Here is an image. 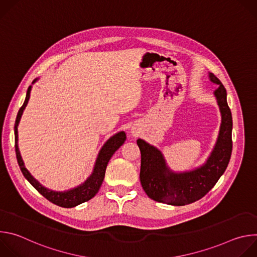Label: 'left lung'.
Wrapping results in <instances>:
<instances>
[{
  "label": "left lung",
  "mask_w": 257,
  "mask_h": 257,
  "mask_svg": "<svg viewBox=\"0 0 257 257\" xmlns=\"http://www.w3.org/2000/svg\"><path fill=\"white\" fill-rule=\"evenodd\" d=\"M209 80L218 85L213 94L222 115V124L214 148L205 164L192 171L175 173L167 166L160 150L137 139L141 154L140 182L148 196L158 202L186 205L202 198L226 171L232 155V114L227 102V91L212 73Z\"/></svg>",
  "instance_id": "8db88e82"
}]
</instances>
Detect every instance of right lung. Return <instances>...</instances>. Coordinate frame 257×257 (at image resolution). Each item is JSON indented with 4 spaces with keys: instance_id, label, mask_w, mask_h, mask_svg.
Returning <instances> with one entry per match:
<instances>
[{
    "instance_id": "1",
    "label": "right lung",
    "mask_w": 257,
    "mask_h": 257,
    "mask_svg": "<svg viewBox=\"0 0 257 257\" xmlns=\"http://www.w3.org/2000/svg\"><path fill=\"white\" fill-rule=\"evenodd\" d=\"M38 79H35L32 83H34ZM30 90H31V86L28 87L27 92H26V97L25 100L22 104V106L20 107V109L18 111L17 117H16V121H15V126H14V132H15V152H16V158H17V162L18 165L20 167V170L23 174V176L27 179V181L30 183V184L38 190L44 197H46L48 200H50L51 202L62 206V207H74L78 204H81L85 201H88L89 199H91L99 190L101 183L103 181L104 178V174H105V169L107 166L108 161L111 160V158L113 157V155L115 154V152H117L122 144L125 142L126 140V134L124 131L118 132L117 134H115L114 136H112L109 138L101 148V150L99 151V154L97 156L94 168H93V172L91 173V175L87 178V180L82 183L81 185L64 191V192H59V191H53L50 190L46 187H44L41 183L35 180L31 174L28 172V170L25 168L23 160L21 158L19 149H18V124L19 121L21 119V116L23 114L24 108L29 100L30 97Z\"/></svg>"
}]
</instances>
